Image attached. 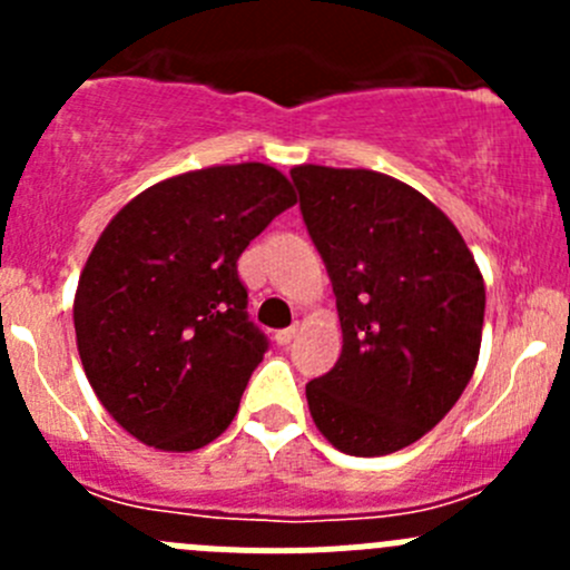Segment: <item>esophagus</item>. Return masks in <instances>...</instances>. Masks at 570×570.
<instances>
[{
  "label": "esophagus",
  "instance_id": "34e87169",
  "mask_svg": "<svg viewBox=\"0 0 570 570\" xmlns=\"http://www.w3.org/2000/svg\"><path fill=\"white\" fill-rule=\"evenodd\" d=\"M295 333H297L295 325L281 327V331H275V344H281V347H286V344H289L292 338H295Z\"/></svg>",
  "mask_w": 570,
  "mask_h": 570
}]
</instances>
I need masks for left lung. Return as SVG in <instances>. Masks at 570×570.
<instances>
[{
  "instance_id": "1",
  "label": "left lung",
  "mask_w": 570,
  "mask_h": 570,
  "mask_svg": "<svg viewBox=\"0 0 570 570\" xmlns=\"http://www.w3.org/2000/svg\"><path fill=\"white\" fill-rule=\"evenodd\" d=\"M292 181L342 322V355L306 386L338 452L392 455L461 400L480 358L485 284L455 223L407 184L297 165Z\"/></svg>"
}]
</instances>
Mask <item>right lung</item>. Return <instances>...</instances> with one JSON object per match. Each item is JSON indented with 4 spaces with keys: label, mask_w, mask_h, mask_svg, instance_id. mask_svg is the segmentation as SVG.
Listing matches in <instances>:
<instances>
[{
    "label": "right lung",
    "mask_w": 570,
    "mask_h": 570,
    "mask_svg": "<svg viewBox=\"0 0 570 570\" xmlns=\"http://www.w3.org/2000/svg\"><path fill=\"white\" fill-rule=\"evenodd\" d=\"M295 200L269 165H215L142 189L101 232L73 297L77 347L137 441L193 452L237 416L267 353L237 258Z\"/></svg>",
    "instance_id": "obj_1"
}]
</instances>
